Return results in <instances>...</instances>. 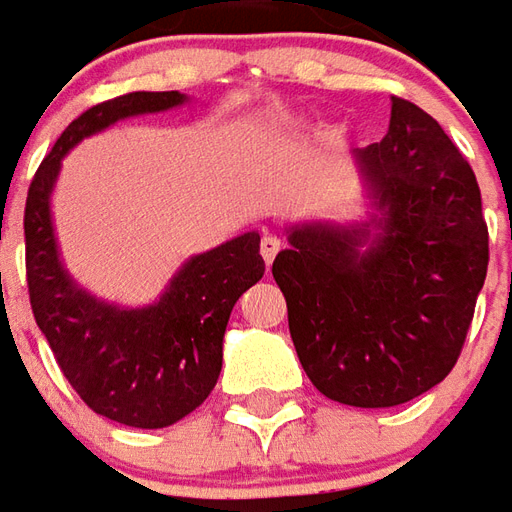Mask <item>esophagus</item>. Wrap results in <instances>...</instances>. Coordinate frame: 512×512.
Returning a JSON list of instances; mask_svg holds the SVG:
<instances>
[{"label": "esophagus", "mask_w": 512, "mask_h": 512, "mask_svg": "<svg viewBox=\"0 0 512 512\" xmlns=\"http://www.w3.org/2000/svg\"><path fill=\"white\" fill-rule=\"evenodd\" d=\"M277 252H279L277 235H271V233L263 235V238H260V255H263V260H266V266H271V263H274Z\"/></svg>", "instance_id": "obj_1"}]
</instances>
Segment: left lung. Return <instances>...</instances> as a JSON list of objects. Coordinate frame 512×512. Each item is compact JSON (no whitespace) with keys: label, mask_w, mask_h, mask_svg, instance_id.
Returning a JSON list of instances; mask_svg holds the SVG:
<instances>
[{"label":"left lung","mask_w":512,"mask_h":512,"mask_svg":"<svg viewBox=\"0 0 512 512\" xmlns=\"http://www.w3.org/2000/svg\"><path fill=\"white\" fill-rule=\"evenodd\" d=\"M351 158L370 216L290 224L271 274L315 389L389 408L458 362L488 271V227L469 161L411 101L392 98L384 139Z\"/></svg>","instance_id":"8db88e82"}]
</instances>
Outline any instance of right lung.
Wrapping results in <instances>:
<instances>
[{"instance_id":"obj_1","label":"right lung","mask_w":512,"mask_h":512,"mask_svg":"<svg viewBox=\"0 0 512 512\" xmlns=\"http://www.w3.org/2000/svg\"><path fill=\"white\" fill-rule=\"evenodd\" d=\"M189 101L178 90L128 93L87 109L54 142L32 178L24 211L29 304L62 376L95 414L128 428H167L216 386L224 329L241 293L263 277L260 233L238 235L189 257L147 307L98 299L62 263L51 191L73 145L117 120L167 112Z\"/></svg>"}]
</instances>
